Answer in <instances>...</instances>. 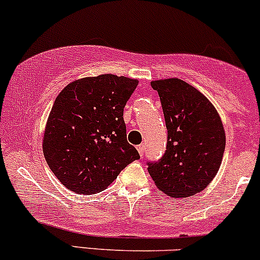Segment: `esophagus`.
<instances>
[{
  "label": "esophagus",
  "mask_w": 260,
  "mask_h": 260,
  "mask_svg": "<svg viewBox=\"0 0 260 260\" xmlns=\"http://www.w3.org/2000/svg\"><path fill=\"white\" fill-rule=\"evenodd\" d=\"M137 150H138L139 155L143 156L144 152H145V145H144V144H140V145L137 146Z\"/></svg>",
  "instance_id": "34e87169"
}]
</instances>
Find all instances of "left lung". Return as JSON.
I'll list each match as a JSON object with an SVG mask.
<instances>
[{
  "label": "left lung",
  "mask_w": 260,
  "mask_h": 260,
  "mask_svg": "<svg viewBox=\"0 0 260 260\" xmlns=\"http://www.w3.org/2000/svg\"><path fill=\"white\" fill-rule=\"evenodd\" d=\"M157 90L168 132L167 150L150 164V177L171 198H189L209 185L219 171L225 131L217 109L183 80L151 81Z\"/></svg>",
  "instance_id": "1"
}]
</instances>
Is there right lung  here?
Instances as JSON below:
<instances>
[{"mask_svg": "<svg viewBox=\"0 0 260 260\" xmlns=\"http://www.w3.org/2000/svg\"><path fill=\"white\" fill-rule=\"evenodd\" d=\"M138 80L83 77L59 93L47 118L43 155L58 180L76 193L108 187L139 154L127 142L123 108Z\"/></svg>", "mask_w": 260, "mask_h": 260, "instance_id": "1", "label": "right lung"}]
</instances>
